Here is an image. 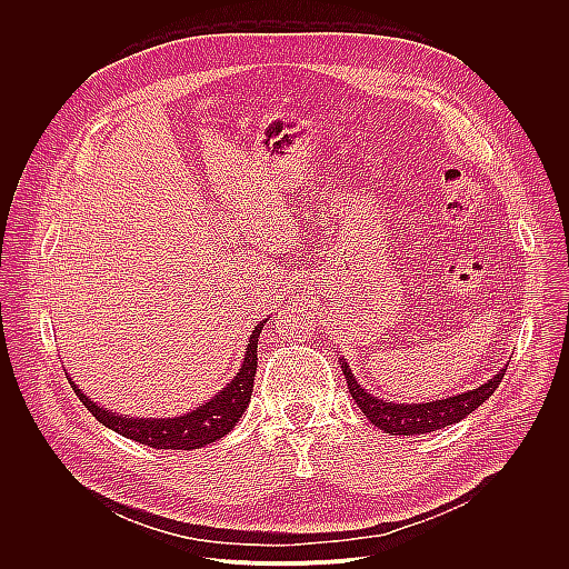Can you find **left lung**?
I'll return each mask as SVG.
<instances>
[{"mask_svg": "<svg viewBox=\"0 0 569 569\" xmlns=\"http://www.w3.org/2000/svg\"><path fill=\"white\" fill-rule=\"evenodd\" d=\"M339 363L346 375L348 390H350L355 403L368 417V421L372 426H377L379 430H383L386 435H403V437L426 435V432H435L446 426L459 423L461 419L472 415L481 403H486L495 395V390L499 388V383L508 370V366H506L501 372H497L490 381H486L477 390L452 395L448 399H437L430 403H395V401H383V399L370 395L366 388H361L343 357L339 359Z\"/></svg>", "mask_w": 569, "mask_h": 569, "instance_id": "8db88e82", "label": "left lung"}]
</instances>
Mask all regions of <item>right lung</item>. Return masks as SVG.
Masks as SVG:
<instances>
[{
    "label": "right lung",
    "instance_id": "obj_1",
    "mask_svg": "<svg viewBox=\"0 0 569 569\" xmlns=\"http://www.w3.org/2000/svg\"><path fill=\"white\" fill-rule=\"evenodd\" d=\"M266 321H259L254 326L248 339L243 363L239 372L230 379V383L221 388L212 399L201 403L199 408L179 417L141 419V417L119 415L90 401L72 379H70V386L77 392L79 401L92 412V417L117 435L132 439L137 443L150 446L154 450H199L208 443L223 439L246 412L252 397L254 375H257V341Z\"/></svg>",
    "mask_w": 569,
    "mask_h": 569
}]
</instances>
